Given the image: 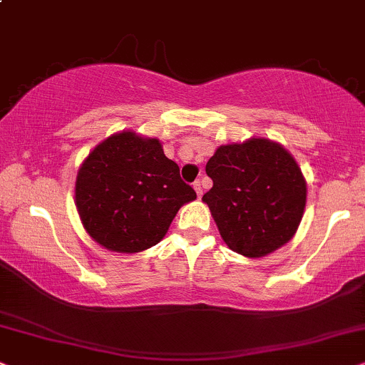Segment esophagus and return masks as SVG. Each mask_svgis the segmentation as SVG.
Masks as SVG:
<instances>
[{"label": "esophagus", "instance_id": "obj_1", "mask_svg": "<svg viewBox=\"0 0 365 365\" xmlns=\"http://www.w3.org/2000/svg\"><path fill=\"white\" fill-rule=\"evenodd\" d=\"M193 188H195V192H197V197L200 198V197H202V193H204V190H202V183L198 182V180H197V182H193Z\"/></svg>", "mask_w": 365, "mask_h": 365}]
</instances>
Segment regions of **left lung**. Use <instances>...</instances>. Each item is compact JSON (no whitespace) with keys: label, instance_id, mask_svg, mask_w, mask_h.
I'll return each instance as SVG.
<instances>
[{"label":"left lung","instance_id":"1","mask_svg":"<svg viewBox=\"0 0 365 365\" xmlns=\"http://www.w3.org/2000/svg\"><path fill=\"white\" fill-rule=\"evenodd\" d=\"M205 172L214 185L202 200L234 252L262 257L294 236L305 212L307 182L279 143L251 138L222 145Z\"/></svg>","mask_w":365,"mask_h":365}]
</instances>
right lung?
<instances>
[{
  "label": "right lung",
  "instance_id": "right-lung-1",
  "mask_svg": "<svg viewBox=\"0 0 365 365\" xmlns=\"http://www.w3.org/2000/svg\"><path fill=\"white\" fill-rule=\"evenodd\" d=\"M197 193L156 138L121 131L99 143L81 165L76 205L87 234L114 252L158 244L183 204Z\"/></svg>",
  "mask_w": 365,
  "mask_h": 365
}]
</instances>
